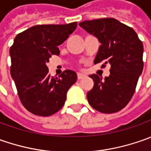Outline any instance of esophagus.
I'll list each match as a JSON object with an SVG mask.
<instances>
[{"mask_svg": "<svg viewBox=\"0 0 151 151\" xmlns=\"http://www.w3.org/2000/svg\"><path fill=\"white\" fill-rule=\"evenodd\" d=\"M85 77H86V75L83 74V73L79 72L78 74H77V78H78L79 80H81V79H84Z\"/></svg>", "mask_w": 151, "mask_h": 151, "instance_id": "34e87169", "label": "esophagus"}]
</instances>
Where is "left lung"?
<instances>
[{
	"label": "left lung",
	"instance_id": "8db88e82",
	"mask_svg": "<svg viewBox=\"0 0 151 151\" xmlns=\"http://www.w3.org/2000/svg\"><path fill=\"white\" fill-rule=\"evenodd\" d=\"M79 26L101 44L94 64L111 65L109 76H89L94 86L87 92L88 102L101 113H116L130 101L142 73V42L133 28L114 18L84 21Z\"/></svg>",
	"mask_w": 151,
	"mask_h": 151
}]
</instances>
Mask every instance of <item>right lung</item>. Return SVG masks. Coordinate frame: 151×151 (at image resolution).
Masks as SVG:
<instances>
[{"label":"right lung","instance_id":"right-lung-1","mask_svg":"<svg viewBox=\"0 0 151 151\" xmlns=\"http://www.w3.org/2000/svg\"><path fill=\"white\" fill-rule=\"evenodd\" d=\"M77 22L63 25H37L16 36L10 49L11 76L22 105L30 113L50 116L57 113L66 99L76 73L66 70L60 77L50 76L47 63L60 55L63 44L76 28Z\"/></svg>","mask_w":151,"mask_h":151}]
</instances>
